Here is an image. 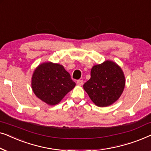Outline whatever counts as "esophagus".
I'll return each mask as SVG.
<instances>
[{"label": "esophagus", "mask_w": 151, "mask_h": 151, "mask_svg": "<svg viewBox=\"0 0 151 151\" xmlns=\"http://www.w3.org/2000/svg\"><path fill=\"white\" fill-rule=\"evenodd\" d=\"M83 83H84V81L82 80H77V84H78V85H79V86H82V84H83Z\"/></svg>", "instance_id": "esophagus-1"}]
</instances>
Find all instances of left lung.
Listing matches in <instances>:
<instances>
[{
    "label": "left lung",
    "instance_id": "1",
    "mask_svg": "<svg viewBox=\"0 0 151 151\" xmlns=\"http://www.w3.org/2000/svg\"><path fill=\"white\" fill-rule=\"evenodd\" d=\"M125 81L120 67L114 62L106 60L92 67L91 78L84 84L83 88L95 104L104 107L119 98Z\"/></svg>",
    "mask_w": 151,
    "mask_h": 151
}]
</instances>
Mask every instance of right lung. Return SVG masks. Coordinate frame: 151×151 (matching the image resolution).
<instances>
[{
  "label": "right lung",
  "instance_id": "1",
  "mask_svg": "<svg viewBox=\"0 0 151 151\" xmlns=\"http://www.w3.org/2000/svg\"><path fill=\"white\" fill-rule=\"evenodd\" d=\"M76 83L63 65L51 62L35 69L32 88L35 95L49 105H55L75 87Z\"/></svg>",
  "mask_w": 151,
  "mask_h": 151
}]
</instances>
